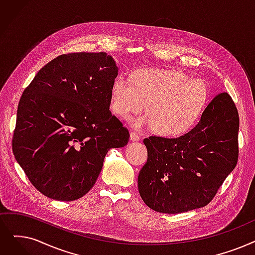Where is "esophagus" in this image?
<instances>
[{"mask_svg":"<svg viewBox=\"0 0 255 255\" xmlns=\"http://www.w3.org/2000/svg\"><path fill=\"white\" fill-rule=\"evenodd\" d=\"M130 139L132 141H138L140 139V137L137 133H135V132H130Z\"/></svg>","mask_w":255,"mask_h":255,"instance_id":"esophagus-1","label":"esophagus"}]
</instances>
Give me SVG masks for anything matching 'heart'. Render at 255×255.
Returning <instances> with one entry per match:
<instances>
[{
	"instance_id": "obj_1",
	"label": "heart",
	"mask_w": 255,
	"mask_h": 255,
	"mask_svg": "<svg viewBox=\"0 0 255 255\" xmlns=\"http://www.w3.org/2000/svg\"><path fill=\"white\" fill-rule=\"evenodd\" d=\"M207 98L203 81L163 70H141L133 75H119L110 90V106L120 118L140 113L130 119L135 129L155 127L157 133L177 136L189 130L200 116Z\"/></svg>"
}]
</instances>
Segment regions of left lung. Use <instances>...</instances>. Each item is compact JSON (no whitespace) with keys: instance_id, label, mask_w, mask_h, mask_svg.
<instances>
[{"instance_id":"obj_1","label":"left lung","mask_w":255,"mask_h":255,"mask_svg":"<svg viewBox=\"0 0 255 255\" xmlns=\"http://www.w3.org/2000/svg\"><path fill=\"white\" fill-rule=\"evenodd\" d=\"M239 124L234 101L222 93L209 102L187 133L143 139L148 160L137 178L142 201L162 214L207 205L237 165Z\"/></svg>"}]
</instances>
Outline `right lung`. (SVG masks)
<instances>
[{
	"label": "right lung",
	"instance_id": "right-lung-1",
	"mask_svg": "<svg viewBox=\"0 0 255 255\" xmlns=\"http://www.w3.org/2000/svg\"><path fill=\"white\" fill-rule=\"evenodd\" d=\"M118 72L104 52L60 55L21 95L13 154L41 194L58 201L81 198L94 186L106 153L127 145L128 130L109 110Z\"/></svg>",
	"mask_w": 255,
	"mask_h": 255
}]
</instances>
